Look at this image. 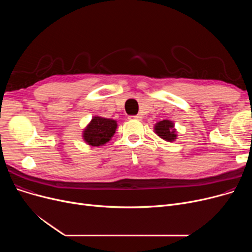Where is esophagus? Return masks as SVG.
I'll list each match as a JSON object with an SVG mask.
<instances>
[{"instance_id":"obj_1","label":"esophagus","mask_w":252,"mask_h":252,"mask_svg":"<svg viewBox=\"0 0 252 252\" xmlns=\"http://www.w3.org/2000/svg\"><path fill=\"white\" fill-rule=\"evenodd\" d=\"M142 117L140 115H130L128 116V119H130V121H140Z\"/></svg>"}]
</instances>
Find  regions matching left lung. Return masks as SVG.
I'll return each mask as SVG.
<instances>
[{"label":"left lung","instance_id":"8db88e82","mask_svg":"<svg viewBox=\"0 0 252 252\" xmlns=\"http://www.w3.org/2000/svg\"><path fill=\"white\" fill-rule=\"evenodd\" d=\"M154 131L157 136L167 142H173L177 139V131L175 128V124L173 122L164 119L154 126Z\"/></svg>","mask_w":252,"mask_h":252}]
</instances>
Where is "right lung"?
I'll return each instance as SVG.
<instances>
[{"mask_svg":"<svg viewBox=\"0 0 252 252\" xmlns=\"http://www.w3.org/2000/svg\"><path fill=\"white\" fill-rule=\"evenodd\" d=\"M117 127L114 119L94 116L83 133L84 141L91 146H103L113 137Z\"/></svg>","mask_w":252,"mask_h":252,"instance_id":"right-lung-1","label":"right lung"}]
</instances>
